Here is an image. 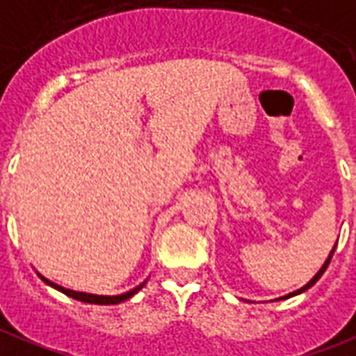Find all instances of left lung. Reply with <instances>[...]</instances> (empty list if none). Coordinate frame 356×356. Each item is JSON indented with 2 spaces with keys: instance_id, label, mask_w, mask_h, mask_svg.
<instances>
[{
  "instance_id": "obj_1",
  "label": "left lung",
  "mask_w": 356,
  "mask_h": 356,
  "mask_svg": "<svg viewBox=\"0 0 356 356\" xmlns=\"http://www.w3.org/2000/svg\"><path fill=\"white\" fill-rule=\"evenodd\" d=\"M334 250H336V246H334ZM334 250H332V252H330V256H328V260L324 261V266L321 267V271H318V273H316L315 277H313V279H311V281L307 282V284H305V286H302V288H300V290H296V292H292V294L284 296V298H290V296H296V294H300V292H305V290H307V288H311V286H313V284H315V282L318 281V279H321V277H323V273H324V271H326V267H328V264H330V260H332V256H334Z\"/></svg>"
}]
</instances>
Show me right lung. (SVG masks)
I'll list each match as a JSON object with an SVG mask.
<instances>
[{
	"label": "right lung",
	"instance_id": "right-lung-1",
	"mask_svg": "<svg viewBox=\"0 0 356 356\" xmlns=\"http://www.w3.org/2000/svg\"><path fill=\"white\" fill-rule=\"evenodd\" d=\"M41 279H43L47 284H51V286L56 288V290H60V292H64L66 296H70V298H74V300H79V302H85V303H100V305H115V303L124 302V300H129L131 296L136 294L140 288L144 286V284H140V286H136L134 290H131V292H127V294H121V296H95V294H85V292H74V290H68V288L58 286V284H54V282H51L49 279H45V277H41Z\"/></svg>",
	"mask_w": 356,
	"mask_h": 356
}]
</instances>
